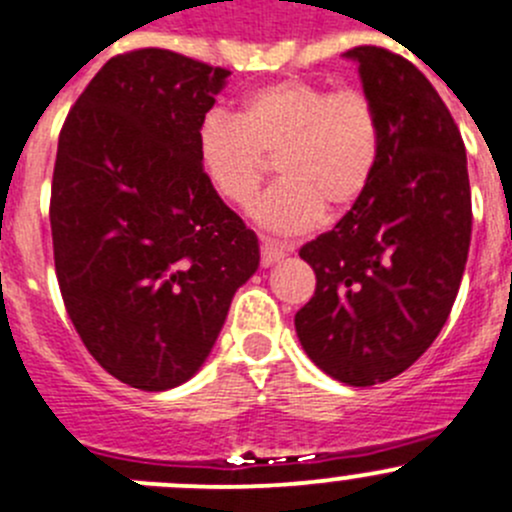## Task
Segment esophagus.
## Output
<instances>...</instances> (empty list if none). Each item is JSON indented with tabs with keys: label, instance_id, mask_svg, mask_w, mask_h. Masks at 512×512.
I'll use <instances>...</instances> for the list:
<instances>
[{
	"label": "esophagus",
	"instance_id": "esophagus-1",
	"mask_svg": "<svg viewBox=\"0 0 512 512\" xmlns=\"http://www.w3.org/2000/svg\"><path fill=\"white\" fill-rule=\"evenodd\" d=\"M282 257H285V250H282L280 245H275V242H270V240H262L260 242V262H262V267L275 265V262H280Z\"/></svg>",
	"mask_w": 512,
	"mask_h": 512
}]
</instances>
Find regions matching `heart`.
<instances>
[{
	"mask_svg": "<svg viewBox=\"0 0 512 512\" xmlns=\"http://www.w3.org/2000/svg\"><path fill=\"white\" fill-rule=\"evenodd\" d=\"M195 147L210 187L235 207L252 205L275 157L282 180L257 217L267 230L302 235L325 210L342 215L365 195L380 160V119L360 89L282 79L247 94L235 119L207 114Z\"/></svg>",
	"mask_w": 512,
	"mask_h": 512,
	"instance_id": "b5f03b06",
	"label": "heart"
}]
</instances>
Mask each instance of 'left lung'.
Instances as JSON below:
<instances>
[{
	"mask_svg": "<svg viewBox=\"0 0 512 512\" xmlns=\"http://www.w3.org/2000/svg\"><path fill=\"white\" fill-rule=\"evenodd\" d=\"M380 119V160L357 205L300 257L317 285L295 315L302 347L367 388L408 370L438 337L468 262L473 205L458 124L425 74L390 49H350Z\"/></svg>",
	"mask_w": 512,
	"mask_h": 512,
	"instance_id": "left-lung-1",
	"label": "left lung"
}]
</instances>
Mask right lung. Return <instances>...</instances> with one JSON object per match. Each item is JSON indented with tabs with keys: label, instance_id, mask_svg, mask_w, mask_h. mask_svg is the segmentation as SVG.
<instances>
[{
	"label": "right lung",
	"instance_id": "right-lung-1",
	"mask_svg": "<svg viewBox=\"0 0 512 512\" xmlns=\"http://www.w3.org/2000/svg\"><path fill=\"white\" fill-rule=\"evenodd\" d=\"M227 77L170 49H132L94 74L59 132V292L89 355L130 388L190 380L260 265L255 232L197 160V127Z\"/></svg>",
	"mask_w": 512,
	"mask_h": 512
}]
</instances>
